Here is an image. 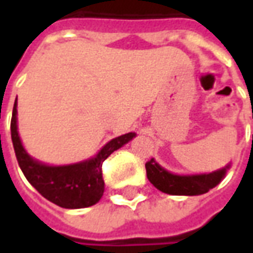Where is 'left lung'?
Returning <instances> with one entry per match:
<instances>
[{
  "label": "left lung",
  "mask_w": 253,
  "mask_h": 253,
  "mask_svg": "<svg viewBox=\"0 0 253 253\" xmlns=\"http://www.w3.org/2000/svg\"><path fill=\"white\" fill-rule=\"evenodd\" d=\"M146 176L149 181L153 184L157 190L169 195H202L207 191L211 190L222 180L228 167L222 169H218L211 173H203V175H173L163 167H160L154 159L148 161L146 164Z\"/></svg>",
  "instance_id": "obj_1"
}]
</instances>
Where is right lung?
I'll list each match as a JSON object with an SVG mask.
<instances>
[{
	"mask_svg": "<svg viewBox=\"0 0 253 253\" xmlns=\"http://www.w3.org/2000/svg\"><path fill=\"white\" fill-rule=\"evenodd\" d=\"M10 134L14 153L20 168L32 186L47 201L65 209H83L96 205L104 192V180L101 165L104 160L135 137V132L114 138L105 143L104 148L93 159L77 164L51 165L42 164L31 157L21 145L17 132V99L14 101Z\"/></svg>",
	"mask_w": 253,
	"mask_h": 253,
	"instance_id": "add662e5",
	"label": "right lung"
}]
</instances>
